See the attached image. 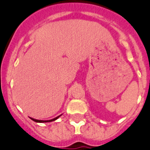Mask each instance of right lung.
<instances>
[{
    "mask_svg": "<svg viewBox=\"0 0 150 150\" xmlns=\"http://www.w3.org/2000/svg\"><path fill=\"white\" fill-rule=\"evenodd\" d=\"M62 115H59V116L56 117L55 118H53V119H51V120H47V121H44V120H38V119H35V118H30L31 119H32V121H34V122H39V123H43V122H53V121H55L57 120V118H59V117H60Z\"/></svg>",
    "mask_w": 150,
    "mask_h": 150,
    "instance_id": "add662e5",
    "label": "right lung"
}]
</instances>
